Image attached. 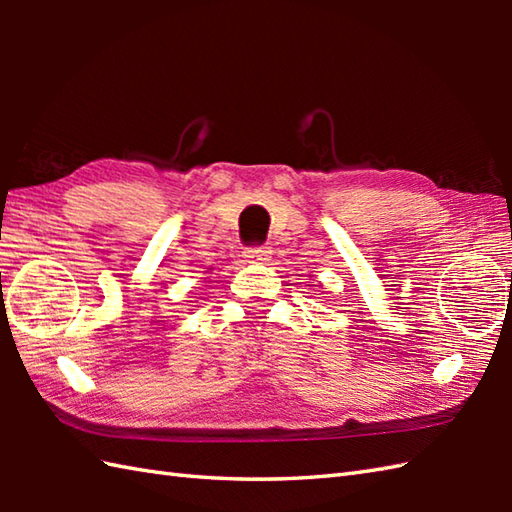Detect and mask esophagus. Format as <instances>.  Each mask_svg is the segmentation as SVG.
<instances>
[{"label":"esophagus","instance_id":"34e87169","mask_svg":"<svg viewBox=\"0 0 512 512\" xmlns=\"http://www.w3.org/2000/svg\"><path fill=\"white\" fill-rule=\"evenodd\" d=\"M270 253H273V250H270V246H266V244L244 248V257L248 259V262H268Z\"/></svg>","mask_w":512,"mask_h":512}]
</instances>
